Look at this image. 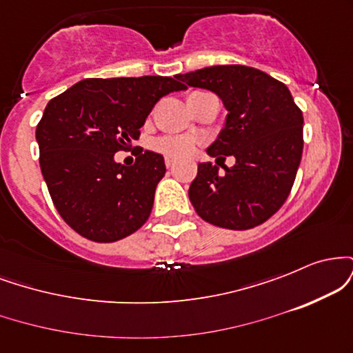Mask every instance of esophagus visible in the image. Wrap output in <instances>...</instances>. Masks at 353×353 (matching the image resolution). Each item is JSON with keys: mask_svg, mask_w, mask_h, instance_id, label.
Masks as SVG:
<instances>
[{"mask_svg": "<svg viewBox=\"0 0 353 353\" xmlns=\"http://www.w3.org/2000/svg\"><path fill=\"white\" fill-rule=\"evenodd\" d=\"M174 164H176V163H174V159H171V157H165V168L172 169Z\"/></svg>", "mask_w": 353, "mask_h": 353, "instance_id": "34e87169", "label": "esophagus"}]
</instances>
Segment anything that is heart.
Wrapping results in <instances>:
<instances>
[{
    "mask_svg": "<svg viewBox=\"0 0 353 353\" xmlns=\"http://www.w3.org/2000/svg\"><path fill=\"white\" fill-rule=\"evenodd\" d=\"M197 141L190 136H163L152 143V149L165 157L181 161L196 151Z\"/></svg>",
    "mask_w": 353,
    "mask_h": 353,
    "instance_id": "obj_1",
    "label": "heart"
}]
</instances>
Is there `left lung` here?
Instances as JSON below:
<instances>
[{"mask_svg": "<svg viewBox=\"0 0 353 353\" xmlns=\"http://www.w3.org/2000/svg\"><path fill=\"white\" fill-rule=\"evenodd\" d=\"M189 86L214 91L229 111L208 154L234 156V168L197 165L189 199L197 216L217 228L245 230L264 224L292 190L303 149V116L289 88L242 64L210 66L177 76Z\"/></svg>", "mask_w": 353, "mask_h": 353, "instance_id": "1", "label": "left lung"}]
</instances>
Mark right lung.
<instances>
[{"label":"right lung","mask_w":353,"mask_h":353,"mask_svg":"<svg viewBox=\"0 0 353 353\" xmlns=\"http://www.w3.org/2000/svg\"><path fill=\"white\" fill-rule=\"evenodd\" d=\"M185 88L177 76L89 78L48 103L36 125L39 165L56 210L79 236L116 242L143 228L164 159L137 149L124 168L114 154L139 139L157 101Z\"/></svg>","instance_id":"right-lung-1"}]
</instances>
